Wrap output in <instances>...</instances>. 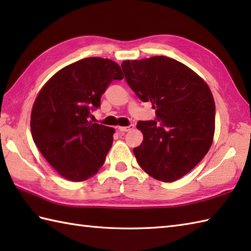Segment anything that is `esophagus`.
I'll use <instances>...</instances> for the list:
<instances>
[{"mask_svg": "<svg viewBox=\"0 0 251 251\" xmlns=\"http://www.w3.org/2000/svg\"><path fill=\"white\" fill-rule=\"evenodd\" d=\"M135 128V125H129V126H126V127H119V130L123 131V132H127V131H130Z\"/></svg>", "mask_w": 251, "mask_h": 251, "instance_id": "esophagus-1", "label": "esophagus"}]
</instances>
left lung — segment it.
Instances as JSON below:
<instances>
[{"label": "left lung", "mask_w": 251, "mask_h": 251, "mask_svg": "<svg viewBox=\"0 0 251 251\" xmlns=\"http://www.w3.org/2000/svg\"><path fill=\"white\" fill-rule=\"evenodd\" d=\"M127 84L143 102L151 101L155 121H139L143 141L134 149L139 166L154 179L173 182L199 164L214 139L216 106L204 79L173 58L125 60Z\"/></svg>", "instance_id": "obj_1"}]
</instances>
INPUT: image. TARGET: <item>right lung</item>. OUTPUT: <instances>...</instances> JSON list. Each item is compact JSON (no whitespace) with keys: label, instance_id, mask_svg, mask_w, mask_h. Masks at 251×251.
<instances>
[{"label":"right lung","instance_id":"add662e5","mask_svg":"<svg viewBox=\"0 0 251 251\" xmlns=\"http://www.w3.org/2000/svg\"><path fill=\"white\" fill-rule=\"evenodd\" d=\"M123 77L116 62L85 58L58 71L37 95L31 112L32 138L63 178L87 180L103 165L115 130L88 117L100 106L110 83Z\"/></svg>","mask_w":251,"mask_h":251}]
</instances>
